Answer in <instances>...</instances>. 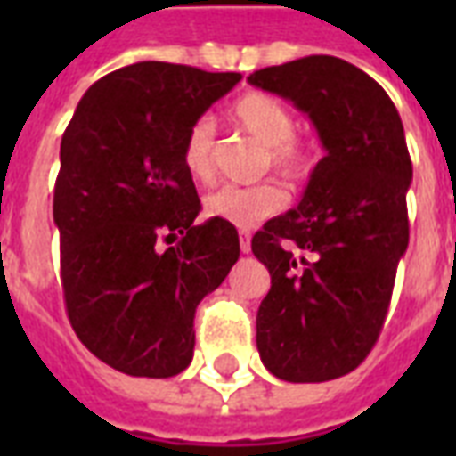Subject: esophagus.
<instances>
[{
    "instance_id": "34e87169",
    "label": "esophagus",
    "mask_w": 456,
    "mask_h": 456,
    "mask_svg": "<svg viewBox=\"0 0 456 456\" xmlns=\"http://www.w3.org/2000/svg\"><path fill=\"white\" fill-rule=\"evenodd\" d=\"M239 248H241V254L251 251V234L248 232H239Z\"/></svg>"
}]
</instances>
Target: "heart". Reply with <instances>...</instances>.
<instances>
[{
  "label": "heart",
  "instance_id": "heart-1",
  "mask_svg": "<svg viewBox=\"0 0 456 456\" xmlns=\"http://www.w3.org/2000/svg\"><path fill=\"white\" fill-rule=\"evenodd\" d=\"M232 119L268 149L271 166L288 178L303 175L307 168V149L296 141V114L278 97L268 93H247L232 104ZM183 168L195 183L215 178V124L200 117L188 126L180 146ZM286 205V192L276 183L258 185H222L205 198V215L222 219L232 227L251 229L273 217Z\"/></svg>",
  "mask_w": 456,
  "mask_h": 456
}]
</instances>
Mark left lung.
Listing matches in <instances>:
<instances>
[{
  "mask_svg": "<svg viewBox=\"0 0 456 456\" xmlns=\"http://www.w3.org/2000/svg\"><path fill=\"white\" fill-rule=\"evenodd\" d=\"M247 80L305 112L327 151L300 205L251 239L271 273L256 315L258 354L283 381H332L373 349L408 248L412 163L403 121L381 85L335 55Z\"/></svg>",
  "mask_w": 456,
  "mask_h": 456,
  "instance_id": "8db88e82",
  "label": "left lung"
}]
</instances>
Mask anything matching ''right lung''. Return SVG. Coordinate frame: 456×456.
I'll list each match as a JSON object with an SVG mask.
<instances>
[{
  "instance_id": "add662e5",
  "label": "right lung",
  "mask_w": 456,
  "mask_h": 456,
  "mask_svg": "<svg viewBox=\"0 0 456 456\" xmlns=\"http://www.w3.org/2000/svg\"><path fill=\"white\" fill-rule=\"evenodd\" d=\"M239 80L126 65L85 93L65 129L53 192L65 310L80 342L117 371L168 379L188 369L200 300L237 264V229L192 224L202 205L180 146ZM160 240L176 247L160 252Z\"/></svg>"
}]
</instances>
